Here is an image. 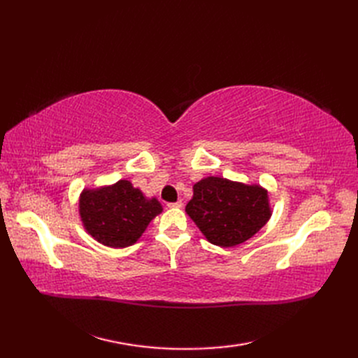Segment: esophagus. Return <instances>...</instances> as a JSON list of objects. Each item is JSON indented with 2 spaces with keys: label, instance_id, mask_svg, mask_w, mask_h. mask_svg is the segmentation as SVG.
I'll return each instance as SVG.
<instances>
[{
  "label": "esophagus",
  "instance_id": "34e87169",
  "mask_svg": "<svg viewBox=\"0 0 358 358\" xmlns=\"http://www.w3.org/2000/svg\"><path fill=\"white\" fill-rule=\"evenodd\" d=\"M169 206V208L170 209H179V208H182V206H183V203L179 200V201H176V203H169L167 204Z\"/></svg>",
  "mask_w": 358,
  "mask_h": 358
}]
</instances>
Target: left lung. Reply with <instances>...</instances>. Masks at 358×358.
Returning a JSON list of instances; mask_svg holds the SVG:
<instances>
[{
    "label": "left lung",
    "mask_w": 358,
    "mask_h": 358,
    "mask_svg": "<svg viewBox=\"0 0 358 358\" xmlns=\"http://www.w3.org/2000/svg\"><path fill=\"white\" fill-rule=\"evenodd\" d=\"M192 189L185 212L216 246L231 248L246 242L272 216L268 192L257 183L209 176L194 183Z\"/></svg>",
    "instance_id": "1"
}]
</instances>
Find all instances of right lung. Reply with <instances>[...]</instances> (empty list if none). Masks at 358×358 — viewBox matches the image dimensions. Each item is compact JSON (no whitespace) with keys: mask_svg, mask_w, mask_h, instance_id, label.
<instances>
[{"mask_svg":"<svg viewBox=\"0 0 358 358\" xmlns=\"http://www.w3.org/2000/svg\"><path fill=\"white\" fill-rule=\"evenodd\" d=\"M161 212L162 206L155 197H146L125 179L113 185L85 188L79 197V215L86 233L110 248L134 245Z\"/></svg>","mask_w":358,"mask_h":358,"instance_id":"add662e5","label":"right lung"}]
</instances>
